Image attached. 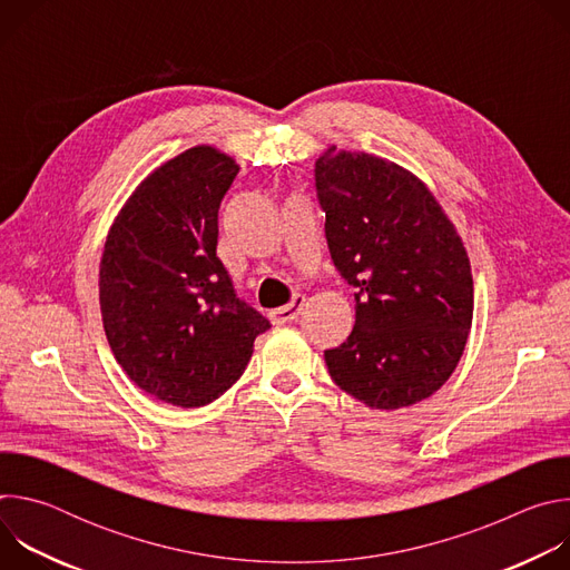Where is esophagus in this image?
<instances>
[{"mask_svg":"<svg viewBox=\"0 0 570 570\" xmlns=\"http://www.w3.org/2000/svg\"><path fill=\"white\" fill-rule=\"evenodd\" d=\"M302 306H304V295H295L291 304L279 306V308H273V311H271V320H273V324H286V322L297 320V315H299Z\"/></svg>","mask_w":570,"mask_h":570,"instance_id":"esophagus-1","label":"esophagus"}]
</instances>
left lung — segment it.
<instances>
[{"instance_id": "1", "label": "left lung", "mask_w": 570, "mask_h": 570, "mask_svg": "<svg viewBox=\"0 0 570 570\" xmlns=\"http://www.w3.org/2000/svg\"><path fill=\"white\" fill-rule=\"evenodd\" d=\"M330 253L356 288L347 341L324 352L334 383L399 411L453 374L473 320L464 243L433 191L396 161L330 146L315 159Z\"/></svg>"}]
</instances>
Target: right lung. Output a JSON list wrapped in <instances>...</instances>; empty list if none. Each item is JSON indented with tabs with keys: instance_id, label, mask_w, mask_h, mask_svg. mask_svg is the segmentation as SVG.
I'll return each mask as SVG.
<instances>
[{
	"instance_id": "right-lung-1",
	"label": "right lung",
	"mask_w": 570,
	"mask_h": 570,
	"mask_svg": "<svg viewBox=\"0 0 570 570\" xmlns=\"http://www.w3.org/2000/svg\"><path fill=\"white\" fill-rule=\"evenodd\" d=\"M238 169L209 144L161 161L121 205L101 255V320L117 363L180 409L225 394L271 327L216 257L218 207Z\"/></svg>"
}]
</instances>
